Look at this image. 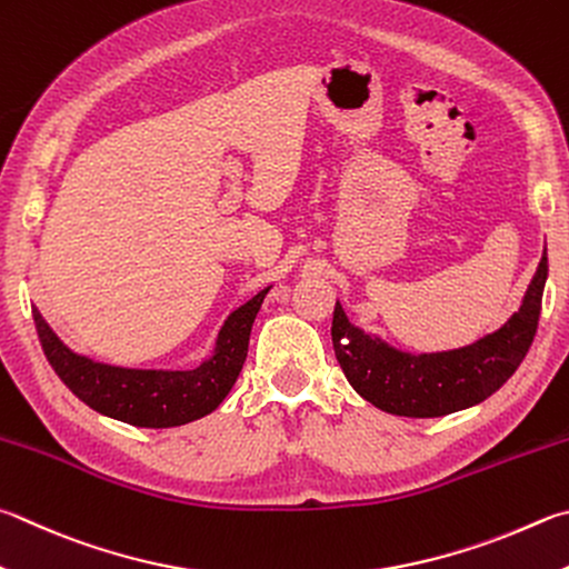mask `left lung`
Returning a JSON list of instances; mask_svg holds the SVG:
<instances>
[{
	"mask_svg": "<svg viewBox=\"0 0 569 569\" xmlns=\"http://www.w3.org/2000/svg\"><path fill=\"white\" fill-rule=\"evenodd\" d=\"M547 251L518 313L478 343L448 353L410 356L392 350L333 311V348L348 383L376 408L402 418H440L478 406L500 390L528 356L542 311Z\"/></svg>",
	"mask_w": 569,
	"mask_h": 569,
	"instance_id": "8db88e82",
	"label": "left lung"
}]
</instances>
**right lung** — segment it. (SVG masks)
<instances>
[{"mask_svg":"<svg viewBox=\"0 0 569 569\" xmlns=\"http://www.w3.org/2000/svg\"><path fill=\"white\" fill-rule=\"evenodd\" d=\"M268 288L226 320L216 353L193 370H131L94 363L71 353L32 308L41 350L54 373L79 400L101 416L117 418L137 428H173L199 420L221 406L239 378L249 356L253 318Z\"/></svg>","mask_w":569,"mask_h":569,"instance_id":"add662e5","label":"right lung"}]
</instances>
